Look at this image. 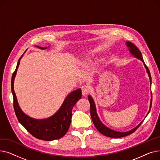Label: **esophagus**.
Segmentation results:
<instances>
[{
	"label": "esophagus",
	"instance_id": "esophagus-1",
	"mask_svg": "<svg viewBox=\"0 0 160 160\" xmlns=\"http://www.w3.org/2000/svg\"><path fill=\"white\" fill-rule=\"evenodd\" d=\"M82 89V93L83 96H87L89 92V88L87 86H83L81 88Z\"/></svg>",
	"mask_w": 160,
	"mask_h": 160
}]
</instances>
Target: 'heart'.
Instances as JSON below:
<instances>
[{"mask_svg":"<svg viewBox=\"0 0 160 160\" xmlns=\"http://www.w3.org/2000/svg\"><path fill=\"white\" fill-rule=\"evenodd\" d=\"M89 62H90L91 63H97V62H95L94 60H89Z\"/></svg>","mask_w":160,"mask_h":160,"instance_id":"heart-1","label":"heart"}]
</instances>
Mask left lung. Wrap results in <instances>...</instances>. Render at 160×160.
Returning <instances> with one entry per match:
<instances>
[{"mask_svg":"<svg viewBox=\"0 0 160 160\" xmlns=\"http://www.w3.org/2000/svg\"><path fill=\"white\" fill-rule=\"evenodd\" d=\"M126 43H127V46L128 47L130 52L134 57L139 59V60H140L142 62V63H143L144 66L145 67V69H147V73L148 74V77H149V78H150V86H151V84H152V80H151L150 73L149 69H148V68L147 67V66L145 65V63L144 62L143 58H142V54H141V53L140 52V50H139V48L135 45L133 44L132 43H131V42L127 41ZM151 97H152V96H151ZM88 100H89V103H90V113H91V117L92 121H93V124L95 126L96 128L98 130V131L100 132L102 134H103L104 136H106L109 137V138H122V137L127 136L130 135V134H131V133H133L134 132H135L139 127V126L142 122V121L140 124H139L137 126L136 128H134L133 129H132V130H131L130 131H128V132H117V131H115L113 130H112L110 128H108L107 127H106V126L101 122V121L100 120L99 117H98V116L97 115V113L96 106H95V102H94L93 98H92L90 95H89L88 96ZM151 105H152V97H151V100H150V108H151ZM150 110H149L148 113L147 114L146 117L149 113Z\"/></svg>","mask_w":160,"mask_h":160,"instance_id":"1","label":"left lung"}]
</instances>
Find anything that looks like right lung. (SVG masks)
<instances>
[{
	"instance_id": "1",
	"label": "right lung",
	"mask_w": 160,
	"mask_h": 160,
	"mask_svg": "<svg viewBox=\"0 0 160 160\" xmlns=\"http://www.w3.org/2000/svg\"><path fill=\"white\" fill-rule=\"evenodd\" d=\"M36 47L41 49L47 48V47ZM22 56V55L19 59L16 69L13 73L11 82V88L13 98V108L15 115L19 122L30 134L37 139L45 141H52L60 139L65 136L69 130L71 122L72 108L82 97L81 89L75 90L67 95L60 110L52 117L45 119H35L32 118L21 110L13 89L14 79Z\"/></svg>"
}]
</instances>
